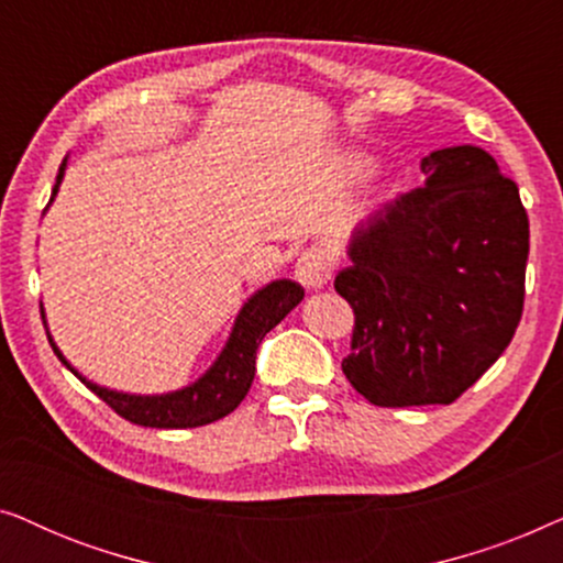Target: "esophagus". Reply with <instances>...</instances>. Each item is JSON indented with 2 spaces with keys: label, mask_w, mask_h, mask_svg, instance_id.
I'll use <instances>...</instances> for the list:
<instances>
[{
  "label": "esophagus",
  "mask_w": 563,
  "mask_h": 563,
  "mask_svg": "<svg viewBox=\"0 0 563 563\" xmlns=\"http://www.w3.org/2000/svg\"><path fill=\"white\" fill-rule=\"evenodd\" d=\"M297 279L305 284L307 289H320L325 287L333 276V258L328 251L322 249H307L295 264Z\"/></svg>",
  "instance_id": "34e87169"
}]
</instances>
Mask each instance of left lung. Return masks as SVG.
I'll return each mask as SVG.
<instances>
[{"instance_id":"8db88e82","label":"left lung","mask_w":563,"mask_h":563,"mask_svg":"<svg viewBox=\"0 0 563 563\" xmlns=\"http://www.w3.org/2000/svg\"><path fill=\"white\" fill-rule=\"evenodd\" d=\"M422 174L358 230L335 276L353 310L343 374L376 407L456 402L510 345L526 302L518 184L476 145L433 151Z\"/></svg>"}]
</instances>
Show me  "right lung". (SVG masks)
<instances>
[{"mask_svg": "<svg viewBox=\"0 0 563 563\" xmlns=\"http://www.w3.org/2000/svg\"><path fill=\"white\" fill-rule=\"evenodd\" d=\"M64 166L58 168V179H64ZM58 191V184L53 187V195ZM305 289L297 282L279 279L268 284L266 289H261L256 297H251L245 307L238 314L233 335L225 345V351L220 353V358L214 361V366L207 372L202 379L191 384V387L181 391H172V395L161 397H133V395H120V391L102 389L97 384L81 379L71 366L66 364V358L60 356V351L53 345V353L102 399L104 405H110L120 418L143 428H199L210 426V422L225 418L243 402V397L249 395L253 374H256V351L268 330L279 325L295 307L302 302Z\"/></svg>", "mask_w": 563, "mask_h": 563, "instance_id": "add662e5", "label": "right lung"}]
</instances>
